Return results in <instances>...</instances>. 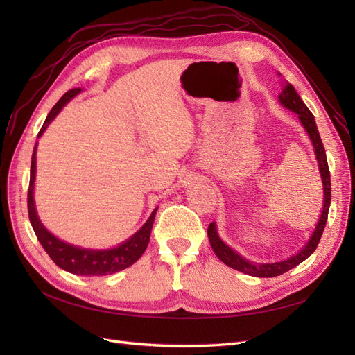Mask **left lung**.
I'll return each mask as SVG.
<instances>
[{
	"mask_svg": "<svg viewBox=\"0 0 355 355\" xmlns=\"http://www.w3.org/2000/svg\"><path fill=\"white\" fill-rule=\"evenodd\" d=\"M282 105L286 106L287 110L293 111L297 114L300 123H302L304 128L306 130L311 142H313L314 146V153L318 161V168H320V175H321V180H323V189H324V202H323V210H321V216L318 219L317 227L311 235L309 241L302 247V250L297 252L296 254H293L292 257H288L286 261L282 262H275V263H256V262H250L241 257L237 252H234L230 245L225 244L218 235L216 231V225L214 222H211L209 225L207 230V235H209V241L213 252L216 253V256L219 259L228 265L232 270H237L240 272H244L247 275H253V277H277L282 275L287 271L292 270L296 265H299L300 262H304L306 257H309L311 254L314 253V250L317 249L318 241L323 235L326 222H327V214H329V207H330V200H331V187H330V171H329V164H327V158H326V151L323 142H321L320 133L317 130V124L314 120V115L311 114V111L306 108V105L300 99V96L296 93L295 87L292 84H286L283 92L278 96Z\"/></svg>",
	"mask_w": 355,
	"mask_h": 355,
	"instance_id": "1",
	"label": "left lung"
}]
</instances>
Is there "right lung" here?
Here are the masks:
<instances>
[{
  "instance_id": "add662e5",
  "label": "right lung",
  "mask_w": 355,
  "mask_h": 355,
  "mask_svg": "<svg viewBox=\"0 0 355 355\" xmlns=\"http://www.w3.org/2000/svg\"><path fill=\"white\" fill-rule=\"evenodd\" d=\"M80 92L81 89H72L62 96L59 102L53 106V110L47 115L46 121L42 124L41 130L38 133V137L44 133L47 125L53 121V118L62 111L63 106H65L72 98H75ZM35 154H37V144L34 148V153H32V161H31L28 213H29V220H31L32 228H34L37 239L41 243L42 249H44L47 254L51 257V261L55 262L59 268H62V270H65L75 275H85V277L110 275L118 271H123L125 268L133 265L146 250L157 209L151 213V216H149V219L145 222V225L141 230H139L135 235H132L127 241L114 247V249L92 250V249H83V247H77V245L62 241L42 227L40 218L37 216V210L34 204V184H35V167H37Z\"/></svg>"
}]
</instances>
